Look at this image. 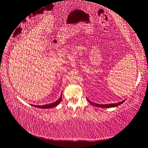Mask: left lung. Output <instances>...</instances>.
<instances>
[{"instance_id": "obj_1", "label": "left lung", "mask_w": 148, "mask_h": 148, "mask_svg": "<svg viewBox=\"0 0 148 148\" xmlns=\"http://www.w3.org/2000/svg\"><path fill=\"white\" fill-rule=\"evenodd\" d=\"M87 100L88 101V102L91 104L92 105L94 106H96V107H100V108H110V107H117L120 106L122 103H123V102L125 101V100H123L122 101L119 102V103H109V104H98V103H93V102L90 101L88 99H87Z\"/></svg>"}]
</instances>
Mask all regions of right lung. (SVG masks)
<instances>
[{"mask_svg": "<svg viewBox=\"0 0 148 148\" xmlns=\"http://www.w3.org/2000/svg\"><path fill=\"white\" fill-rule=\"evenodd\" d=\"M61 100H62V93H61L60 98H59L57 101H56L55 102H53L52 103L43 105V106H36V105H31V106H33L34 107H38V108H41V109H50V108H53V107L57 106L58 104H60Z\"/></svg>", "mask_w": 148, "mask_h": 148, "instance_id": "add662e5", "label": "right lung"}]
</instances>
